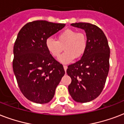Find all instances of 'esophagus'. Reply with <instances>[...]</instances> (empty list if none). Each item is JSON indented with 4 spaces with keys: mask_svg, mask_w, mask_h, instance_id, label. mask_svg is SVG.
<instances>
[{
    "mask_svg": "<svg viewBox=\"0 0 124 124\" xmlns=\"http://www.w3.org/2000/svg\"><path fill=\"white\" fill-rule=\"evenodd\" d=\"M63 68H64V70L66 71V70H67V65H63Z\"/></svg>",
    "mask_w": 124,
    "mask_h": 124,
    "instance_id": "obj_1",
    "label": "esophagus"
}]
</instances>
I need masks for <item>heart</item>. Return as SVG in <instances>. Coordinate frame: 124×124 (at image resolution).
Wrapping results in <instances>:
<instances>
[{
	"label": "heart",
	"instance_id": "1",
	"mask_svg": "<svg viewBox=\"0 0 124 124\" xmlns=\"http://www.w3.org/2000/svg\"><path fill=\"white\" fill-rule=\"evenodd\" d=\"M46 47L54 57H59L62 63H69L74 59H79L85 54L87 48V36L83 32H77L75 30L67 29L57 35V41L49 37L46 40Z\"/></svg>",
	"mask_w": 124,
	"mask_h": 124
}]
</instances>
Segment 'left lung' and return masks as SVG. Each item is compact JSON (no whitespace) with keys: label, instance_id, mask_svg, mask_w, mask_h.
Returning <instances> with one entry per match:
<instances>
[{"label":"left lung","instance_id":"8db88e82","mask_svg":"<svg viewBox=\"0 0 124 124\" xmlns=\"http://www.w3.org/2000/svg\"><path fill=\"white\" fill-rule=\"evenodd\" d=\"M71 26L85 30L87 48L81 59L68 66L67 74L72 81L68 89L74 101L86 103L100 94L109 70V48L107 37L99 27L87 23Z\"/></svg>","mask_w":124,"mask_h":124}]
</instances>
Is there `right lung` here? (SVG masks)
<instances>
[{"instance_id": "add662e5", "label": "right lung", "mask_w": 124, "mask_h": 124, "mask_svg": "<svg viewBox=\"0 0 124 124\" xmlns=\"http://www.w3.org/2000/svg\"><path fill=\"white\" fill-rule=\"evenodd\" d=\"M65 24L35 21L19 31L13 46V70L21 93L37 103L52 100L65 75L62 64L50 54L46 40L65 27Z\"/></svg>"}]
</instances>
